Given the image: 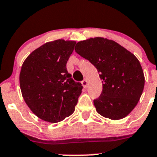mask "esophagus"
<instances>
[{"label": "esophagus", "instance_id": "esophagus-1", "mask_svg": "<svg viewBox=\"0 0 157 157\" xmlns=\"http://www.w3.org/2000/svg\"><path fill=\"white\" fill-rule=\"evenodd\" d=\"M82 85H83V87L86 88V86H87V80H83V81H82Z\"/></svg>", "mask_w": 157, "mask_h": 157}]
</instances>
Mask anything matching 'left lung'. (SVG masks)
<instances>
[{
    "label": "left lung",
    "instance_id": "left-lung-1",
    "mask_svg": "<svg viewBox=\"0 0 157 157\" xmlns=\"http://www.w3.org/2000/svg\"><path fill=\"white\" fill-rule=\"evenodd\" d=\"M75 52L90 61L102 80V92L93 101L96 112L111 120L131 112L143 93L145 78L135 55L116 42L103 37L77 42Z\"/></svg>",
    "mask_w": 157,
    "mask_h": 157
}]
</instances>
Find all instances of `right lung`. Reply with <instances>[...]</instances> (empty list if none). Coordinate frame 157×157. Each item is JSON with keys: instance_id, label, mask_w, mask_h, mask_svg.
I'll return each mask as SVG.
<instances>
[{"instance_id": "obj_1", "label": "right lung", "mask_w": 157, "mask_h": 157, "mask_svg": "<svg viewBox=\"0 0 157 157\" xmlns=\"http://www.w3.org/2000/svg\"><path fill=\"white\" fill-rule=\"evenodd\" d=\"M75 41L48 42L25 59L20 74L23 99L35 115L43 121L57 123L72 115L81 83L71 78L66 64Z\"/></svg>"}]
</instances>
